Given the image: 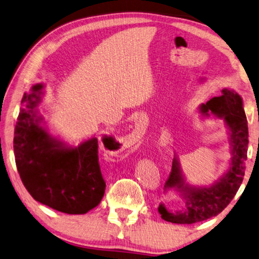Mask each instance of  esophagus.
Listing matches in <instances>:
<instances>
[{
	"label": "esophagus",
	"mask_w": 259,
	"mask_h": 259,
	"mask_svg": "<svg viewBox=\"0 0 259 259\" xmlns=\"http://www.w3.org/2000/svg\"><path fill=\"white\" fill-rule=\"evenodd\" d=\"M143 126V125H142ZM143 132V128L140 125H138L137 127H135V130H134V132H133V134H132V138H140V135L141 134H143L142 133Z\"/></svg>",
	"instance_id": "obj_1"
}]
</instances>
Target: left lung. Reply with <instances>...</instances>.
Segmentation results:
<instances>
[{
	"instance_id": "1",
	"label": "left lung",
	"mask_w": 259,
	"mask_h": 259,
	"mask_svg": "<svg viewBox=\"0 0 259 259\" xmlns=\"http://www.w3.org/2000/svg\"><path fill=\"white\" fill-rule=\"evenodd\" d=\"M200 111L203 115H214L224 117L226 125L231 130L233 141L234 157L232 167L220 182L210 188L189 189L181 175L179 162L173 160L171 170L165 183V188H178L183 191L187 199V206L182 210L169 212L164 205H160L161 219L176 224H193L206 221L219 215L237 194L244 176V162L247 160L248 147V125L247 118L242 107V99L234 91L224 89L222 95L210 99L201 104Z\"/></svg>"
}]
</instances>
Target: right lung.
I'll return each mask as SVG.
<instances>
[{
    "instance_id": "obj_1",
    "label": "right lung",
    "mask_w": 259,
    "mask_h": 259,
    "mask_svg": "<svg viewBox=\"0 0 259 259\" xmlns=\"http://www.w3.org/2000/svg\"><path fill=\"white\" fill-rule=\"evenodd\" d=\"M40 89L35 85L21 100L13 138L18 173L36 201L66 214H86L99 205L106 190L99 141L91 139L66 149L50 137L35 117Z\"/></svg>"
}]
</instances>
